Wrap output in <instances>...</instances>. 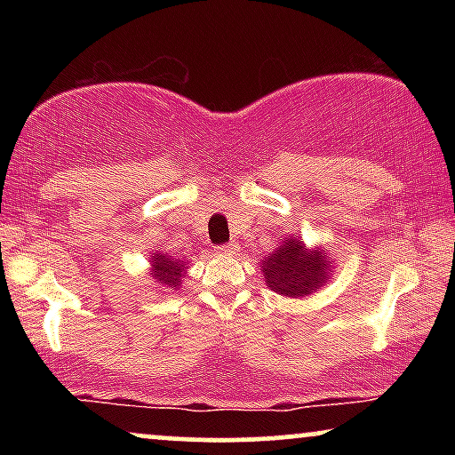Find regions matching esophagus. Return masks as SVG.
I'll use <instances>...</instances> for the list:
<instances>
[{"instance_id": "esophagus-1", "label": "esophagus", "mask_w": 455, "mask_h": 455, "mask_svg": "<svg viewBox=\"0 0 455 455\" xmlns=\"http://www.w3.org/2000/svg\"><path fill=\"white\" fill-rule=\"evenodd\" d=\"M235 251H238V246H235L234 242H232V244H221V246H217V252H220V254H234Z\"/></svg>"}]
</instances>
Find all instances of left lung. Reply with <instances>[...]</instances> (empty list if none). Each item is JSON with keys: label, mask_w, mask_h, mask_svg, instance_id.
<instances>
[{"label": "left lung", "mask_w": 455, "mask_h": 455, "mask_svg": "<svg viewBox=\"0 0 455 455\" xmlns=\"http://www.w3.org/2000/svg\"><path fill=\"white\" fill-rule=\"evenodd\" d=\"M267 285L277 294L300 298L313 294L331 277V257L323 248H307L298 235H290L260 263Z\"/></svg>", "instance_id": "left-lung-1"}]
</instances>
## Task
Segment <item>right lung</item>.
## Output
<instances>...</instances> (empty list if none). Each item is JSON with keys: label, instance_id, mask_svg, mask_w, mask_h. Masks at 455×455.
Segmentation results:
<instances>
[{"label": "right lung", "instance_id": "right-lung-1", "mask_svg": "<svg viewBox=\"0 0 455 455\" xmlns=\"http://www.w3.org/2000/svg\"><path fill=\"white\" fill-rule=\"evenodd\" d=\"M188 269L186 267V260L173 259L170 254L155 252L151 257V275L155 282H157L159 288L164 290H178V285L182 283L184 271Z\"/></svg>", "mask_w": 455, "mask_h": 455}]
</instances>
